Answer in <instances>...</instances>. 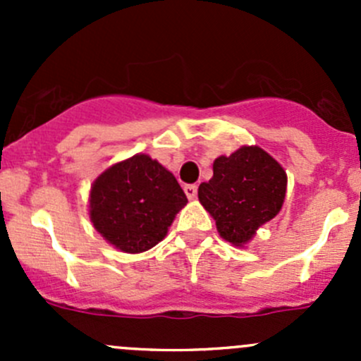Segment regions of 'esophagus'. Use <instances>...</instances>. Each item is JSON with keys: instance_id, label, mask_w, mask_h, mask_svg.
I'll return each mask as SVG.
<instances>
[{"instance_id": "esophagus-1", "label": "esophagus", "mask_w": 361, "mask_h": 361, "mask_svg": "<svg viewBox=\"0 0 361 361\" xmlns=\"http://www.w3.org/2000/svg\"><path fill=\"white\" fill-rule=\"evenodd\" d=\"M185 194H187L188 201H194L195 197H197V187L195 185H185Z\"/></svg>"}]
</instances>
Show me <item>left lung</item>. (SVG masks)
I'll return each instance as SVG.
<instances>
[{"mask_svg":"<svg viewBox=\"0 0 361 361\" xmlns=\"http://www.w3.org/2000/svg\"><path fill=\"white\" fill-rule=\"evenodd\" d=\"M286 171L264 148L241 147L213 162V178L199 185V201L216 221V231L235 248H245L258 228L281 211Z\"/></svg>","mask_w":361,"mask_h":361,"instance_id":"obj_1","label":"left lung"}]
</instances>
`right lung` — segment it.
I'll return each instance as SVG.
<instances>
[{
  "mask_svg": "<svg viewBox=\"0 0 361 361\" xmlns=\"http://www.w3.org/2000/svg\"><path fill=\"white\" fill-rule=\"evenodd\" d=\"M185 204L187 195L173 173L150 155L136 154L94 180L89 216L113 248L143 253L166 238Z\"/></svg>",
  "mask_w": 361,
  "mask_h": 361,
  "instance_id": "add662e5",
  "label": "right lung"
}]
</instances>
